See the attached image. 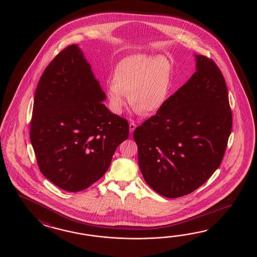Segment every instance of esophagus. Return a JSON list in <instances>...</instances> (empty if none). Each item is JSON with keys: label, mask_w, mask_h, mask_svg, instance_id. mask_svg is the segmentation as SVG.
<instances>
[{"label": "esophagus", "mask_w": 257, "mask_h": 257, "mask_svg": "<svg viewBox=\"0 0 257 257\" xmlns=\"http://www.w3.org/2000/svg\"><path fill=\"white\" fill-rule=\"evenodd\" d=\"M135 128H136V124L131 122V124H130V132H131V134L133 133V131H135Z\"/></svg>", "instance_id": "obj_1"}]
</instances>
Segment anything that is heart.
I'll list each match as a JSON object with an SVG mask.
<instances>
[{
    "instance_id": "b5f03b06",
    "label": "heart",
    "mask_w": 257,
    "mask_h": 257,
    "mask_svg": "<svg viewBox=\"0 0 257 257\" xmlns=\"http://www.w3.org/2000/svg\"><path fill=\"white\" fill-rule=\"evenodd\" d=\"M171 69L164 56L134 55L115 68L106 85L110 110L119 115L130 102L144 114L158 111L169 93Z\"/></svg>"
}]
</instances>
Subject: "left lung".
Returning a JSON list of instances; mask_svg holds the SVG:
<instances>
[{
    "mask_svg": "<svg viewBox=\"0 0 257 257\" xmlns=\"http://www.w3.org/2000/svg\"><path fill=\"white\" fill-rule=\"evenodd\" d=\"M194 56L191 78L133 133L144 180L170 198L190 194L213 175L232 126L223 75L213 60Z\"/></svg>",
    "mask_w": 257,
    "mask_h": 257,
    "instance_id": "obj_1",
    "label": "left lung"
}]
</instances>
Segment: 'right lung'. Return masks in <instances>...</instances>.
<instances>
[{
	"instance_id": "1",
	"label": "right lung",
	"mask_w": 257,
	"mask_h": 257,
	"mask_svg": "<svg viewBox=\"0 0 257 257\" xmlns=\"http://www.w3.org/2000/svg\"><path fill=\"white\" fill-rule=\"evenodd\" d=\"M105 99L77 44L57 55L39 80L30 140L41 173L65 191L100 179L128 137L127 121L101 103Z\"/></svg>"
}]
</instances>
